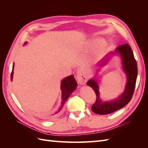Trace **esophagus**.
<instances>
[{"instance_id":"esophagus-1","label":"esophagus","mask_w":148,"mask_h":148,"mask_svg":"<svg viewBox=\"0 0 148 148\" xmlns=\"http://www.w3.org/2000/svg\"><path fill=\"white\" fill-rule=\"evenodd\" d=\"M76 79L77 81V83L80 84H85L88 79V76L86 75V72L83 70H80L77 74Z\"/></svg>"}]
</instances>
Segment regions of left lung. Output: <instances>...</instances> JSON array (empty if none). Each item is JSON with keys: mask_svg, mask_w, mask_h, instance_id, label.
Wrapping results in <instances>:
<instances>
[{"mask_svg": "<svg viewBox=\"0 0 148 148\" xmlns=\"http://www.w3.org/2000/svg\"><path fill=\"white\" fill-rule=\"evenodd\" d=\"M118 54L121 60L123 70L126 74L127 83L124 92L117 99L103 102L100 97L98 81L95 78H93L88 80L86 83L88 86L92 88L96 94V101L92 107V111L96 114H108L121 109L130 101L134 94L137 77V65L132 50L127 43L118 46L114 51L110 52L99 63V65L100 66L105 65L109 60V57Z\"/></svg>", "mask_w": 148, "mask_h": 148, "instance_id": "1", "label": "left lung"}]
</instances>
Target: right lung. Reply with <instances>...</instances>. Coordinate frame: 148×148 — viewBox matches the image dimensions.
Returning <instances> with one entry per match:
<instances>
[{
  "instance_id": "1",
  "label": "right lung",
  "mask_w": 148,
  "mask_h": 148,
  "mask_svg": "<svg viewBox=\"0 0 148 148\" xmlns=\"http://www.w3.org/2000/svg\"><path fill=\"white\" fill-rule=\"evenodd\" d=\"M27 42L24 43V45H25ZM13 70H14V64L12 65V69L11 74V80H12V77H13ZM77 86V84L76 79L74 77L73 75H71V76L66 77L64 78L61 81V85H60V89L62 90V102L61 105L59 107V108L56 110V111L53 112V114L49 115L48 118L53 117V116L58 114V113L61 111L63 107L64 106V103L67 101L69 97L72 94V93L76 89V87Z\"/></svg>"
}]
</instances>
